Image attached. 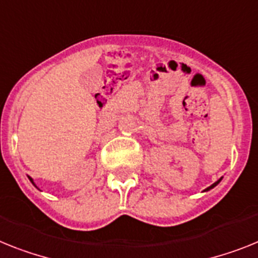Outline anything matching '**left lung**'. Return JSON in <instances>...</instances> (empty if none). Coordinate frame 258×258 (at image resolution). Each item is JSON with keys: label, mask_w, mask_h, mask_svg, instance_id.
I'll use <instances>...</instances> for the list:
<instances>
[{"label": "left lung", "mask_w": 258, "mask_h": 258, "mask_svg": "<svg viewBox=\"0 0 258 258\" xmlns=\"http://www.w3.org/2000/svg\"><path fill=\"white\" fill-rule=\"evenodd\" d=\"M219 182H220V179H218V181H216V182H215V183H213V185L210 186V187H207V190H210V189H213L214 186H216V185H218V183H219Z\"/></svg>", "instance_id": "left-lung-1"}]
</instances>
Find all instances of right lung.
<instances>
[{
	"mask_svg": "<svg viewBox=\"0 0 258 258\" xmlns=\"http://www.w3.org/2000/svg\"><path fill=\"white\" fill-rule=\"evenodd\" d=\"M29 178H30V177H29ZM30 181H31V182H32V183H34V181H32V178H30Z\"/></svg>",
	"mask_w": 258,
	"mask_h": 258,
	"instance_id": "right-lung-1",
	"label": "right lung"
}]
</instances>
